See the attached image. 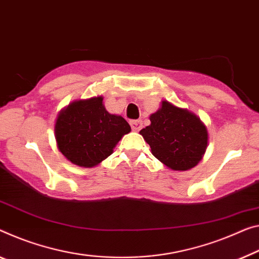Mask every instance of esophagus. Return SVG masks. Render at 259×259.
I'll return each mask as SVG.
<instances>
[{
    "instance_id": "34e87169",
    "label": "esophagus",
    "mask_w": 259,
    "mask_h": 259,
    "mask_svg": "<svg viewBox=\"0 0 259 259\" xmlns=\"http://www.w3.org/2000/svg\"><path fill=\"white\" fill-rule=\"evenodd\" d=\"M131 126H132V130L134 132H139L142 128V122L141 120H133L131 121Z\"/></svg>"
}]
</instances>
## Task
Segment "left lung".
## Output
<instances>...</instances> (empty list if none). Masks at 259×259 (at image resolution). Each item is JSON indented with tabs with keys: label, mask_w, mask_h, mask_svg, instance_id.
I'll list each match as a JSON object with an SVG mask.
<instances>
[{
	"label": "left lung",
	"mask_w": 259,
	"mask_h": 259,
	"mask_svg": "<svg viewBox=\"0 0 259 259\" xmlns=\"http://www.w3.org/2000/svg\"><path fill=\"white\" fill-rule=\"evenodd\" d=\"M140 131L152 154L174 171H186L202 160L208 146L207 127L188 109L162 101Z\"/></svg>",
	"instance_id": "obj_1"
}]
</instances>
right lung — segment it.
<instances>
[{
  "instance_id": "1",
  "label": "right lung",
  "mask_w": 259,
  "mask_h": 259,
  "mask_svg": "<svg viewBox=\"0 0 259 259\" xmlns=\"http://www.w3.org/2000/svg\"><path fill=\"white\" fill-rule=\"evenodd\" d=\"M103 99V96L76 99L63 107L55 120L58 149L67 160L82 168L98 165L131 132L124 118L107 112Z\"/></svg>"
}]
</instances>
